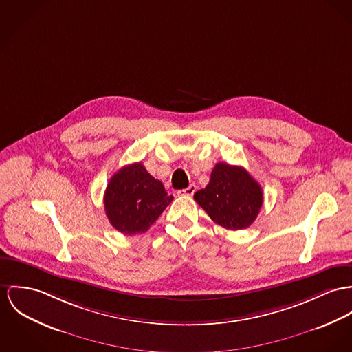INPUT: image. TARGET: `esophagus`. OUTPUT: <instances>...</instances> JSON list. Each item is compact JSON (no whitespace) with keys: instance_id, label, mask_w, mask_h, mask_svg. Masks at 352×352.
Returning a JSON list of instances; mask_svg holds the SVG:
<instances>
[{"instance_id":"obj_1","label":"esophagus","mask_w":352,"mask_h":352,"mask_svg":"<svg viewBox=\"0 0 352 352\" xmlns=\"http://www.w3.org/2000/svg\"><path fill=\"white\" fill-rule=\"evenodd\" d=\"M195 190H197V186L192 184V185H190L189 188H186V189L179 190V194H181V195L191 197V195L195 192Z\"/></svg>"}]
</instances>
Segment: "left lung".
Wrapping results in <instances>:
<instances>
[{
    "label": "left lung",
    "instance_id": "8db88e82",
    "mask_svg": "<svg viewBox=\"0 0 352 352\" xmlns=\"http://www.w3.org/2000/svg\"><path fill=\"white\" fill-rule=\"evenodd\" d=\"M195 202L225 229L249 228L263 206V189L240 166L217 163L205 189L194 194Z\"/></svg>",
    "mask_w": 352,
    "mask_h": 352
}]
</instances>
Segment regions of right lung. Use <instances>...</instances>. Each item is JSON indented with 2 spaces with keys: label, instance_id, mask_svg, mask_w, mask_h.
I'll list each match as a JSON object with an SVG mask.
<instances>
[{
  "label": "right lung",
  "instance_id": "1",
  "mask_svg": "<svg viewBox=\"0 0 352 352\" xmlns=\"http://www.w3.org/2000/svg\"><path fill=\"white\" fill-rule=\"evenodd\" d=\"M173 201L162 182L140 162L122 167L109 179L104 209L111 225L123 234L144 233Z\"/></svg>",
  "mask_w": 352,
  "mask_h": 352
}]
</instances>
